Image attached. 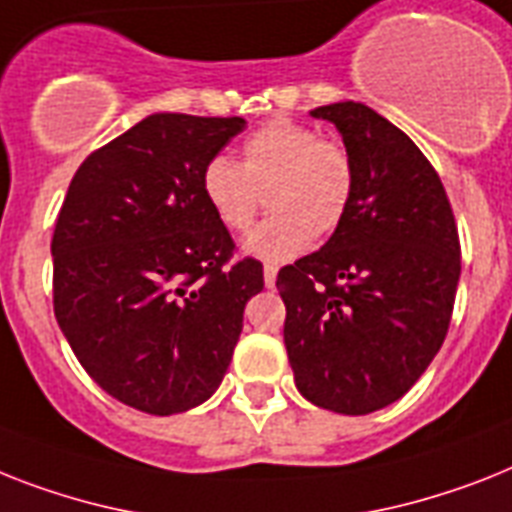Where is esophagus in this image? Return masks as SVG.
<instances>
[{
    "label": "esophagus",
    "mask_w": 512,
    "mask_h": 512,
    "mask_svg": "<svg viewBox=\"0 0 512 512\" xmlns=\"http://www.w3.org/2000/svg\"><path fill=\"white\" fill-rule=\"evenodd\" d=\"M263 276H265V286L273 289V286H276V268H273V265H265Z\"/></svg>",
    "instance_id": "1"
}]
</instances>
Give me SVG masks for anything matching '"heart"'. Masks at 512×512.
Returning <instances> with one entry per match:
<instances>
[{
    "label": "heart",
    "instance_id": "b5f03b06",
    "mask_svg": "<svg viewBox=\"0 0 512 512\" xmlns=\"http://www.w3.org/2000/svg\"><path fill=\"white\" fill-rule=\"evenodd\" d=\"M202 197L218 223L244 234L268 191L270 218L247 239V252L268 263L302 255L315 236L342 226L355 191V165L342 141L313 126L273 118L244 141L242 165L215 155L202 168Z\"/></svg>",
    "mask_w": 512,
    "mask_h": 512
}]
</instances>
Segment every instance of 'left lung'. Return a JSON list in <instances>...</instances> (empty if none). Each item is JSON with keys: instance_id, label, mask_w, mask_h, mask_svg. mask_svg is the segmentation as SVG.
<instances>
[{"instance_id": "left-lung-1", "label": "left lung", "mask_w": 512, "mask_h": 512, "mask_svg": "<svg viewBox=\"0 0 512 512\" xmlns=\"http://www.w3.org/2000/svg\"><path fill=\"white\" fill-rule=\"evenodd\" d=\"M355 165L342 226L278 270L294 384L313 405L368 415L392 405L442 347L460 281L458 223L410 136L360 102L315 107Z\"/></svg>"}]
</instances>
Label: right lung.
<instances>
[{
    "label": "right lung",
    "instance_id": "1",
    "mask_svg": "<svg viewBox=\"0 0 512 512\" xmlns=\"http://www.w3.org/2000/svg\"><path fill=\"white\" fill-rule=\"evenodd\" d=\"M244 126L149 115L81 162L54 223V318L83 371L141 413L205 402L263 292V263L234 257L199 186Z\"/></svg>",
    "mask_w": 512,
    "mask_h": 512
}]
</instances>
